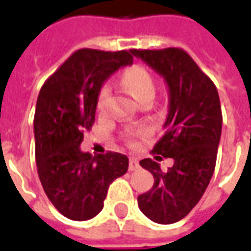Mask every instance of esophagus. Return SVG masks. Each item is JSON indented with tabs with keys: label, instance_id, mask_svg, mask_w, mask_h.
<instances>
[{
	"label": "esophagus",
	"instance_id": "obj_1",
	"mask_svg": "<svg viewBox=\"0 0 251 251\" xmlns=\"http://www.w3.org/2000/svg\"><path fill=\"white\" fill-rule=\"evenodd\" d=\"M140 168V163H138V160L136 157H130L129 160V169L130 171H136V169Z\"/></svg>",
	"mask_w": 251,
	"mask_h": 251
}]
</instances>
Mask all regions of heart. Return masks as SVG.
<instances>
[{
  "label": "heart",
  "mask_w": 251,
  "mask_h": 251,
  "mask_svg": "<svg viewBox=\"0 0 251 251\" xmlns=\"http://www.w3.org/2000/svg\"><path fill=\"white\" fill-rule=\"evenodd\" d=\"M122 83L125 86L130 94L137 99V100H141L145 97L149 95H154V90H156V83L154 79L151 75V72L148 71L147 68H144L141 66H133L130 67L127 71L122 76ZM110 88L109 86H103V87L99 90L98 98H97V110L99 113H102L106 109V104H107V99H109ZM145 134V129L138 127L134 130H130L126 133V138L130 142H133L136 138L141 137Z\"/></svg>",
  "instance_id": "1"
}]
</instances>
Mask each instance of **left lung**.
<instances>
[{
  "label": "left lung",
  "mask_w": 251,
  "mask_h": 251,
  "mask_svg": "<svg viewBox=\"0 0 251 251\" xmlns=\"http://www.w3.org/2000/svg\"><path fill=\"white\" fill-rule=\"evenodd\" d=\"M131 53L164 76L169 88L167 130L152 153L174 158V167L163 172L152 158L140 161L154 183L138 196V207L151 221L171 225L198 204L214 174L222 133L219 94L181 48L131 50ZM160 156L158 161L163 160Z\"/></svg>",
  "instance_id": "1"
}]
</instances>
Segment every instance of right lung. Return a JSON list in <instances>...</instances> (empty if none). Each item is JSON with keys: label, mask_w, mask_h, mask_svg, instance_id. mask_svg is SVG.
Returning <instances> with one entry per match:
<instances>
[{"label": "right lung", "mask_w": 251, "mask_h": 251, "mask_svg": "<svg viewBox=\"0 0 251 251\" xmlns=\"http://www.w3.org/2000/svg\"><path fill=\"white\" fill-rule=\"evenodd\" d=\"M131 63V50H77L39 93L33 120L37 174L48 199L68 219L87 221L98 215L110 184L127 171L125 154L93 156L79 147L83 133L94 125L103 82Z\"/></svg>", "instance_id": "add662e5"}]
</instances>
